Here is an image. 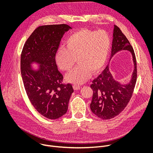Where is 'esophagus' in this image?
<instances>
[{"mask_svg":"<svg viewBox=\"0 0 153 153\" xmlns=\"http://www.w3.org/2000/svg\"><path fill=\"white\" fill-rule=\"evenodd\" d=\"M73 88L74 90H80V86L77 85H73Z\"/></svg>","mask_w":153,"mask_h":153,"instance_id":"obj_1","label":"esophagus"}]
</instances>
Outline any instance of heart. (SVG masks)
I'll return each instance as SVG.
<instances>
[{
  "label": "heart",
  "instance_id": "b5f03b06",
  "mask_svg": "<svg viewBox=\"0 0 153 153\" xmlns=\"http://www.w3.org/2000/svg\"><path fill=\"white\" fill-rule=\"evenodd\" d=\"M65 47L59 48L55 55L59 68L64 71L73 70L76 63L79 65L66 76L67 81L79 85L88 80L91 73H97L103 67L110 52L111 41L103 30H80L71 34L65 41Z\"/></svg>",
  "mask_w": 153,
  "mask_h": 153
}]
</instances>
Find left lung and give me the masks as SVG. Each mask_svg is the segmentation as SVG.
<instances>
[{"instance_id": "left-lung-1", "label": "left lung", "mask_w": 153, "mask_h": 153, "mask_svg": "<svg viewBox=\"0 0 153 153\" xmlns=\"http://www.w3.org/2000/svg\"><path fill=\"white\" fill-rule=\"evenodd\" d=\"M121 50H128L133 56L134 69L130 82L123 85L115 80L108 65L90 86L93 92L91 110L103 120L114 118L124 110L132 97L137 80V63L134 50L120 29L114 25L111 58Z\"/></svg>"}]
</instances>
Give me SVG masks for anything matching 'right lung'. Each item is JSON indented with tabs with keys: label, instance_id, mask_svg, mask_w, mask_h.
<instances>
[{
	"label": "right lung",
	"instance_id": "right-lung-1",
	"mask_svg": "<svg viewBox=\"0 0 153 153\" xmlns=\"http://www.w3.org/2000/svg\"><path fill=\"white\" fill-rule=\"evenodd\" d=\"M71 28L67 24L37 27L27 40L20 57V69L30 101L38 113L50 119H56L67 113L74 90L70 83H62L55 55L64 33ZM40 65L38 71L30 67Z\"/></svg>",
	"mask_w": 153,
	"mask_h": 153
}]
</instances>
